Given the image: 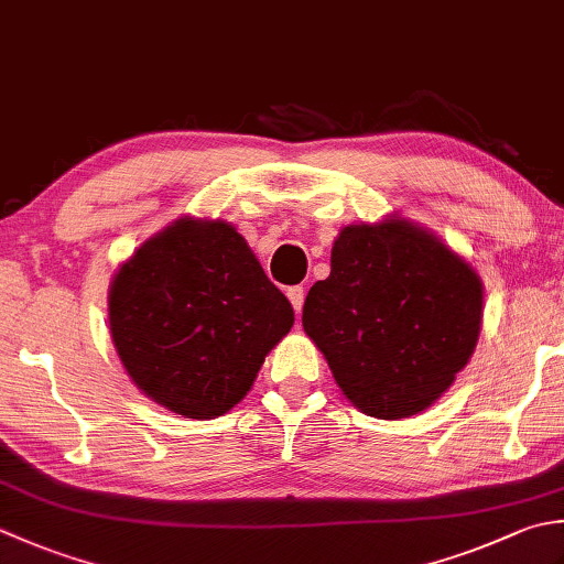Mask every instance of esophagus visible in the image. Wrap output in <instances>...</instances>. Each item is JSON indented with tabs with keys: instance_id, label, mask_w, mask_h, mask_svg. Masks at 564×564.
Segmentation results:
<instances>
[{
	"instance_id": "1",
	"label": "esophagus",
	"mask_w": 564,
	"mask_h": 564,
	"mask_svg": "<svg viewBox=\"0 0 564 564\" xmlns=\"http://www.w3.org/2000/svg\"><path fill=\"white\" fill-rule=\"evenodd\" d=\"M285 295H289L293 311L301 313L303 311V303H305V289H303V285H293V289H289V293H285Z\"/></svg>"
}]
</instances>
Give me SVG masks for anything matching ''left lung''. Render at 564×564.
Listing matches in <instances>:
<instances>
[{"mask_svg": "<svg viewBox=\"0 0 564 564\" xmlns=\"http://www.w3.org/2000/svg\"><path fill=\"white\" fill-rule=\"evenodd\" d=\"M329 267L305 297L303 329L345 399L381 421L425 411L477 349L479 273L399 215L341 227Z\"/></svg>", "mask_w": 564, "mask_h": 564, "instance_id": "left-lung-1", "label": "left lung"}]
</instances>
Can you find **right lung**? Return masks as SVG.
I'll list each match as a JSON object with an SVG mask.
<instances>
[{
  "instance_id": "add662e5",
  "label": "right lung",
  "mask_w": 564,
  "mask_h": 564,
  "mask_svg": "<svg viewBox=\"0 0 564 564\" xmlns=\"http://www.w3.org/2000/svg\"><path fill=\"white\" fill-rule=\"evenodd\" d=\"M293 307L225 219L178 217L109 285V335L137 389L175 415L209 421L251 391L291 333Z\"/></svg>"
}]
</instances>
